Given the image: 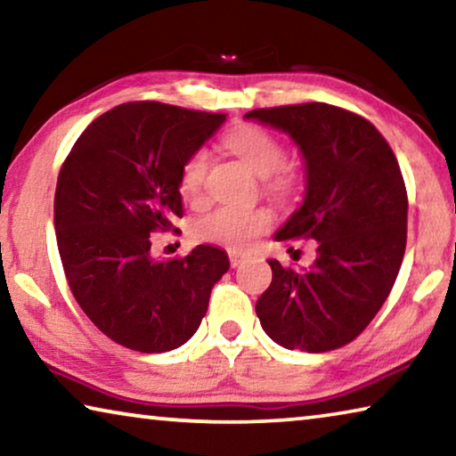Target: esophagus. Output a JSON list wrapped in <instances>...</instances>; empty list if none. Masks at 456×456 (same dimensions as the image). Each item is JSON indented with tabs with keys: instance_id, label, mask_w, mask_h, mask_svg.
Returning a JSON list of instances; mask_svg holds the SVG:
<instances>
[{
	"instance_id": "esophagus-1",
	"label": "esophagus",
	"mask_w": 456,
	"mask_h": 456,
	"mask_svg": "<svg viewBox=\"0 0 456 456\" xmlns=\"http://www.w3.org/2000/svg\"><path fill=\"white\" fill-rule=\"evenodd\" d=\"M245 261V257L241 256V253H237V251H229V264H231V267H239Z\"/></svg>"
}]
</instances>
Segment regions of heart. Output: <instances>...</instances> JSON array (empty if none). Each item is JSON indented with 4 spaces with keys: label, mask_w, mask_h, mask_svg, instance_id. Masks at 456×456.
Masks as SVG:
<instances>
[{
    "label": "heart",
    "mask_w": 456,
    "mask_h": 456,
    "mask_svg": "<svg viewBox=\"0 0 456 456\" xmlns=\"http://www.w3.org/2000/svg\"><path fill=\"white\" fill-rule=\"evenodd\" d=\"M223 144L239 159H243L259 176H267V191L275 197L289 195L296 187V171L285 165V146L264 126L243 122L223 134ZM211 165L207 149L192 151L183 160L179 171L181 195L195 203L203 195V184ZM272 227V213L265 209H243V207L221 205L203 215L195 223L199 241L227 247L231 251L249 249L253 241Z\"/></svg>",
    "instance_id": "heart-1"
}]
</instances>
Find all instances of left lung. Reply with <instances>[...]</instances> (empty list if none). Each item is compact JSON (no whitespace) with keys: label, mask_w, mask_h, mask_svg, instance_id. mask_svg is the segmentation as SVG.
Segmentation results:
<instances>
[{"label":"left lung","mask_w":456,"mask_h":456,"mask_svg":"<svg viewBox=\"0 0 456 456\" xmlns=\"http://www.w3.org/2000/svg\"><path fill=\"white\" fill-rule=\"evenodd\" d=\"M245 118L281 128L302 149L305 200L275 239L318 247L305 272L269 261L261 328L288 350L342 348L374 320L403 265L408 195L398 160L372 122L334 104L257 108Z\"/></svg>","instance_id":"8db88e82"}]
</instances>
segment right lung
<instances>
[{"mask_svg":"<svg viewBox=\"0 0 456 456\" xmlns=\"http://www.w3.org/2000/svg\"><path fill=\"white\" fill-rule=\"evenodd\" d=\"M227 114L126 102L78 136L58 175L53 225L68 285L90 322L144 354L183 346L205 318L227 253L154 259L152 233L183 217L179 171Z\"/></svg>","mask_w":456,"mask_h":456,"instance_id":"add662e5","label":"right lung"}]
</instances>
